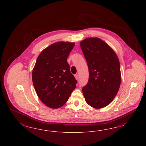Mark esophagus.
<instances>
[{
  "mask_svg": "<svg viewBox=\"0 0 146 146\" xmlns=\"http://www.w3.org/2000/svg\"><path fill=\"white\" fill-rule=\"evenodd\" d=\"M74 76H75V79L76 80L79 79V75L78 74H76L75 75H74Z\"/></svg>",
  "mask_w": 146,
  "mask_h": 146,
  "instance_id": "obj_1",
  "label": "esophagus"
}]
</instances>
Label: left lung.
<instances>
[{
	"label": "left lung",
	"mask_w": 146,
	"mask_h": 146,
	"mask_svg": "<svg viewBox=\"0 0 146 146\" xmlns=\"http://www.w3.org/2000/svg\"><path fill=\"white\" fill-rule=\"evenodd\" d=\"M80 46L88 64V84L82 88L87 104L95 109L108 106L115 98L121 83L118 58L103 40L89 37L81 41Z\"/></svg>",
	"instance_id": "8db88e82"
}]
</instances>
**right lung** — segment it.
<instances>
[{
    "instance_id": "1",
    "label": "right lung",
    "mask_w": 146,
    "mask_h": 146,
    "mask_svg": "<svg viewBox=\"0 0 146 146\" xmlns=\"http://www.w3.org/2000/svg\"><path fill=\"white\" fill-rule=\"evenodd\" d=\"M75 43L58 42L44 49L33 70V83L40 100L46 106H63L76 87L77 81L71 73L67 57Z\"/></svg>"
}]
</instances>
